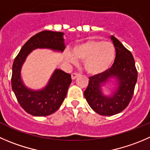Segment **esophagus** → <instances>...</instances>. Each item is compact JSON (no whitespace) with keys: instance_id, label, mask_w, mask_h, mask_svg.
Masks as SVG:
<instances>
[{"instance_id":"esophagus-1","label":"esophagus","mask_w":150,"mask_h":150,"mask_svg":"<svg viewBox=\"0 0 150 150\" xmlns=\"http://www.w3.org/2000/svg\"><path fill=\"white\" fill-rule=\"evenodd\" d=\"M80 75L79 73H78V72H74V73L72 74V80H75V78H78V76Z\"/></svg>"}]
</instances>
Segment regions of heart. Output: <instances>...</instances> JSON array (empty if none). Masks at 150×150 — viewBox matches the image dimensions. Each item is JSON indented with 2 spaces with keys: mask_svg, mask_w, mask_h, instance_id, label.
I'll list each match as a JSON object with an SVG mask.
<instances>
[{
  "mask_svg": "<svg viewBox=\"0 0 150 150\" xmlns=\"http://www.w3.org/2000/svg\"><path fill=\"white\" fill-rule=\"evenodd\" d=\"M114 45L109 42L88 40L73 48V55L67 53V60L75 63L76 59L84 61L83 66L88 73L98 75L110 68L115 58Z\"/></svg>",
  "mask_w": 150,
  "mask_h": 150,
  "instance_id": "heart-1",
  "label": "heart"
}]
</instances>
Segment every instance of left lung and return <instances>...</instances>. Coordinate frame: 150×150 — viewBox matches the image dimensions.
Segmentation results:
<instances>
[{
  "label": "left lung",
  "mask_w": 150,
  "mask_h": 150,
  "mask_svg": "<svg viewBox=\"0 0 150 150\" xmlns=\"http://www.w3.org/2000/svg\"><path fill=\"white\" fill-rule=\"evenodd\" d=\"M116 50L114 64L105 72L89 77L84 96L90 107L100 115L112 116L119 114L130 103L138 78L133 56L114 36L110 37ZM117 79L118 87L112 96H105L101 84L110 78Z\"/></svg>",
  "instance_id": "1"
}]
</instances>
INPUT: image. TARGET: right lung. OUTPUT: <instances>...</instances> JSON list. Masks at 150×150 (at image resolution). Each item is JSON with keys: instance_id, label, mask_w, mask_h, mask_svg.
I'll return each instance as SVG.
<instances>
[{"instance_id": "1", "label": "right lung", "mask_w": 150, "mask_h": 150, "mask_svg": "<svg viewBox=\"0 0 150 150\" xmlns=\"http://www.w3.org/2000/svg\"><path fill=\"white\" fill-rule=\"evenodd\" d=\"M62 32L43 30L33 36L22 47L12 66L11 88L19 104L30 115L45 117L56 112L66 97L72 82L71 75L56 69L44 88L34 91L23 84L20 71L28 55L37 48H47L63 52L65 49Z\"/></svg>"}]
</instances>
